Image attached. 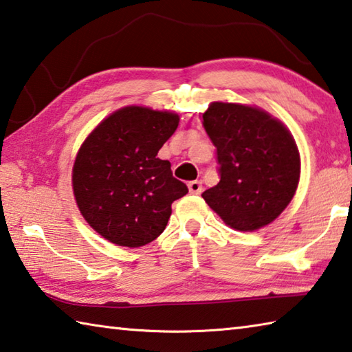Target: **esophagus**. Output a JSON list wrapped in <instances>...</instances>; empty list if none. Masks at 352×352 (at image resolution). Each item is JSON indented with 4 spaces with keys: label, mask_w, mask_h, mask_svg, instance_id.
I'll use <instances>...</instances> for the list:
<instances>
[{
    "label": "esophagus",
    "mask_w": 352,
    "mask_h": 352,
    "mask_svg": "<svg viewBox=\"0 0 352 352\" xmlns=\"http://www.w3.org/2000/svg\"><path fill=\"white\" fill-rule=\"evenodd\" d=\"M188 192L192 195H201L202 193V184L199 181L188 182Z\"/></svg>",
    "instance_id": "obj_1"
}]
</instances>
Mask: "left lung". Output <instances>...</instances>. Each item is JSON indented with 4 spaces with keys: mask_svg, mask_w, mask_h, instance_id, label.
Wrapping results in <instances>:
<instances>
[{
    "mask_svg": "<svg viewBox=\"0 0 352 352\" xmlns=\"http://www.w3.org/2000/svg\"><path fill=\"white\" fill-rule=\"evenodd\" d=\"M202 119L217 146L221 176L202 198L235 230L270 224L298 187L300 153L292 134L278 119L249 104L213 102Z\"/></svg>",
    "mask_w": 352,
    "mask_h": 352,
    "instance_id": "left-lung-1",
    "label": "left lung"
}]
</instances>
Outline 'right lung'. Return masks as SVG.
I'll return each instance as SVG.
<instances>
[{
	"instance_id": "right-lung-1",
	"label": "right lung",
	"mask_w": 352,
	"mask_h": 352,
	"mask_svg": "<svg viewBox=\"0 0 352 352\" xmlns=\"http://www.w3.org/2000/svg\"><path fill=\"white\" fill-rule=\"evenodd\" d=\"M179 116L145 107L114 111L77 153L72 188L80 213L109 243L140 248L165 230L173 201L188 193L157 157Z\"/></svg>"
}]
</instances>
